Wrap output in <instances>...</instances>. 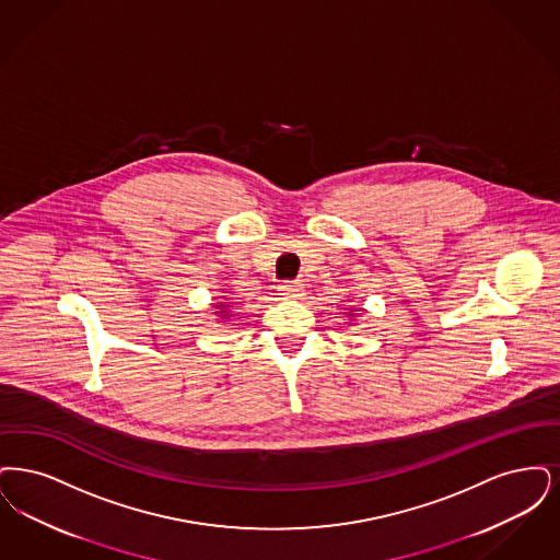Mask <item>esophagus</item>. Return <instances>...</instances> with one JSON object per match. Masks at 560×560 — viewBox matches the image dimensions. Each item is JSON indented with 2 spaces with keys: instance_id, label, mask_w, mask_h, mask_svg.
<instances>
[{
  "instance_id": "1",
  "label": "esophagus",
  "mask_w": 560,
  "mask_h": 560,
  "mask_svg": "<svg viewBox=\"0 0 560 560\" xmlns=\"http://www.w3.org/2000/svg\"><path fill=\"white\" fill-rule=\"evenodd\" d=\"M303 291H305V287H303L301 282H284V284L280 287L282 299H301Z\"/></svg>"
}]
</instances>
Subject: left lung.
Returning <instances> with one entry per match:
<instances>
[{
  "mask_svg": "<svg viewBox=\"0 0 560 560\" xmlns=\"http://www.w3.org/2000/svg\"><path fill=\"white\" fill-rule=\"evenodd\" d=\"M355 312H358V307H353V310H351V314H349V316L355 317Z\"/></svg>",
  "mask_w": 560,
  "mask_h": 560,
  "instance_id": "8db88e82",
  "label": "left lung"
}]
</instances>
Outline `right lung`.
Listing matches in <instances>:
<instances>
[{
    "label": "right lung",
    "mask_w": 560,
    "mask_h": 560,
    "mask_svg": "<svg viewBox=\"0 0 560 560\" xmlns=\"http://www.w3.org/2000/svg\"><path fill=\"white\" fill-rule=\"evenodd\" d=\"M215 314L221 317H228V310H230V305H228V299H219V303H215Z\"/></svg>",
    "instance_id": "right-lung-1"
}]
</instances>
